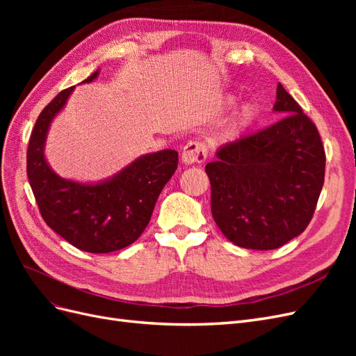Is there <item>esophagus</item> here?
I'll return each instance as SVG.
<instances>
[{
    "label": "esophagus",
    "instance_id": "34e87169",
    "mask_svg": "<svg viewBox=\"0 0 356 356\" xmlns=\"http://www.w3.org/2000/svg\"><path fill=\"white\" fill-rule=\"evenodd\" d=\"M207 159V147L197 141H190L181 153V161L184 165L202 163Z\"/></svg>",
    "mask_w": 356,
    "mask_h": 356
}]
</instances>
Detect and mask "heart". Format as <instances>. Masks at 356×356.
Wrapping results in <instances>:
<instances>
[{
    "mask_svg": "<svg viewBox=\"0 0 356 356\" xmlns=\"http://www.w3.org/2000/svg\"><path fill=\"white\" fill-rule=\"evenodd\" d=\"M234 102H236L234 96H229V98L225 99V104H227V105H234ZM255 118H257L255 105L254 104H245L242 108L239 110V113L234 115L230 126L222 132V138H230V136H236V135L245 132L246 129H250L252 126V123L255 122Z\"/></svg>",
    "mask_w": 356,
    "mask_h": 356,
    "instance_id": "b5f03b06",
    "label": "heart"
}]
</instances>
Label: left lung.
Listing matches in <instances>:
<instances>
[{"label": "left lung", "mask_w": 356, "mask_h": 356, "mask_svg": "<svg viewBox=\"0 0 356 356\" xmlns=\"http://www.w3.org/2000/svg\"><path fill=\"white\" fill-rule=\"evenodd\" d=\"M284 115L255 135L221 145L204 170L212 217L246 250H276L307 227L324 186L325 152L316 126L279 83Z\"/></svg>", "instance_id": "left-lung-1"}]
</instances>
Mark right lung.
Listing matches in <instances>:
<instances>
[{
	"label": "right lung",
	"mask_w": 356,
	"mask_h": 356,
	"mask_svg": "<svg viewBox=\"0 0 356 356\" xmlns=\"http://www.w3.org/2000/svg\"><path fill=\"white\" fill-rule=\"evenodd\" d=\"M96 70L81 84L99 77ZM75 86L62 90L31 134L26 153L29 186L49 227L86 252L106 254L134 243L152 218L160 191L175 174V149L139 156L114 175L95 182L62 178L46 159L50 126L65 108Z\"/></svg>",
	"instance_id": "right-lung-1"
}]
</instances>
